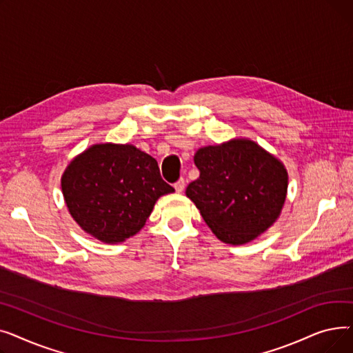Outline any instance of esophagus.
<instances>
[{
  "instance_id": "esophagus-1",
  "label": "esophagus",
  "mask_w": 353,
  "mask_h": 353,
  "mask_svg": "<svg viewBox=\"0 0 353 353\" xmlns=\"http://www.w3.org/2000/svg\"><path fill=\"white\" fill-rule=\"evenodd\" d=\"M184 186H186V181H184V179H179L176 183H174V189L177 193H181L184 190Z\"/></svg>"
}]
</instances>
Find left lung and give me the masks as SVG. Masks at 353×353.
Instances as JSON below:
<instances>
[{"label": "left lung", "mask_w": 353, "mask_h": 353, "mask_svg": "<svg viewBox=\"0 0 353 353\" xmlns=\"http://www.w3.org/2000/svg\"><path fill=\"white\" fill-rule=\"evenodd\" d=\"M200 177L188 197L226 243L243 245L279 217L288 190L283 164L250 140L203 147L194 156Z\"/></svg>", "instance_id": "8db88e82"}]
</instances>
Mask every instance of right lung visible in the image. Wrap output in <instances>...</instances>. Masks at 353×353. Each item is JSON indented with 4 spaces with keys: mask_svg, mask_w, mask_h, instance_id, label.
<instances>
[{
    "mask_svg": "<svg viewBox=\"0 0 353 353\" xmlns=\"http://www.w3.org/2000/svg\"><path fill=\"white\" fill-rule=\"evenodd\" d=\"M61 188L72 219L104 243L134 236L156 200L174 192L156 159L132 144L90 147L70 163Z\"/></svg>",
    "mask_w": 353,
    "mask_h": 353,
    "instance_id": "right-lung-1",
    "label": "right lung"
}]
</instances>
